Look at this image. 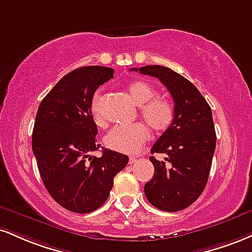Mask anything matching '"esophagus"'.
Listing matches in <instances>:
<instances>
[{"instance_id":"esophagus-1","label":"esophagus","mask_w":252,"mask_h":252,"mask_svg":"<svg viewBox=\"0 0 252 252\" xmlns=\"http://www.w3.org/2000/svg\"><path fill=\"white\" fill-rule=\"evenodd\" d=\"M136 162H137V158H136V157H130L129 158V164H134Z\"/></svg>"}]
</instances>
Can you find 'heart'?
<instances>
[{
	"mask_svg": "<svg viewBox=\"0 0 252 252\" xmlns=\"http://www.w3.org/2000/svg\"><path fill=\"white\" fill-rule=\"evenodd\" d=\"M128 93L139 107V114L144 122L155 131H164L175 120V108L168 99L155 96V89L143 80L130 82ZM90 110L96 124L104 126L102 110V94L95 93L90 103ZM149 139V132L143 124L136 123L129 126H115L105 136V145L117 153L135 155L143 149Z\"/></svg>",
	"mask_w": 252,
	"mask_h": 252,
	"instance_id": "obj_1",
	"label": "heart"
}]
</instances>
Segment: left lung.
<instances>
[{
  "label": "left lung",
  "instance_id": "obj_1",
  "mask_svg": "<svg viewBox=\"0 0 252 252\" xmlns=\"http://www.w3.org/2000/svg\"><path fill=\"white\" fill-rule=\"evenodd\" d=\"M162 82L174 98L175 120L153 145L149 159L155 174L144 186L147 199L159 210H183L201 196L209 178L216 148L210 105L190 81L163 65L131 68Z\"/></svg>",
  "mask_w": 252,
  "mask_h": 252
}]
</instances>
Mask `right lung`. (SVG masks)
<instances>
[{"mask_svg": "<svg viewBox=\"0 0 252 252\" xmlns=\"http://www.w3.org/2000/svg\"><path fill=\"white\" fill-rule=\"evenodd\" d=\"M114 77V69L89 65L72 70L42 99L32 130V153L45 189L61 207L88 214L102 207L114 177L129 157L98 150L90 103L97 88Z\"/></svg>", "mask_w": 252, "mask_h": 252, "instance_id": "right-lung-1", "label": "right lung"}]
</instances>
